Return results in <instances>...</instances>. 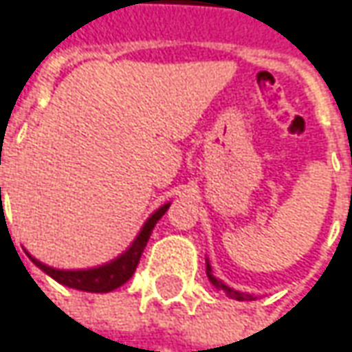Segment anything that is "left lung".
<instances>
[{"mask_svg":"<svg viewBox=\"0 0 352 352\" xmlns=\"http://www.w3.org/2000/svg\"><path fill=\"white\" fill-rule=\"evenodd\" d=\"M206 276H208V280H210V283H212L217 289H222V292H224V294H226L230 299H236V301H252V299H256L252 294L236 292V289L228 287V285H226L224 282H221V280H217V278L212 276V267H210V264H208V260H206Z\"/></svg>","mask_w":352,"mask_h":352,"instance_id":"obj_1","label":"left lung"}]
</instances>
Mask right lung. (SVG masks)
I'll list each match as a JSON object with an SVG mask.
<instances>
[{
	"label": "right lung",
	"mask_w": 352,
	"mask_h": 352,
	"mask_svg": "<svg viewBox=\"0 0 352 352\" xmlns=\"http://www.w3.org/2000/svg\"><path fill=\"white\" fill-rule=\"evenodd\" d=\"M0 201H1V189H0ZM171 203H165L160 206L149 219L146 224L142 226L140 234L135 236V240L130 244V248L124 254H120L118 258H114L112 262L108 264H102L96 267H86V270H56V267L47 266L43 262H38L37 258H33L29 252H25L31 262L37 267H41L47 276H51L53 280L58 283L67 285V287H74V289H80V292H90V294H108V292H114L116 287L124 285V283L130 280L135 272V267L140 264V258L142 252L146 248L147 240L151 236V230L155 228V224L160 221L161 217L167 212Z\"/></svg>",
	"instance_id": "obj_1"
}]
</instances>
